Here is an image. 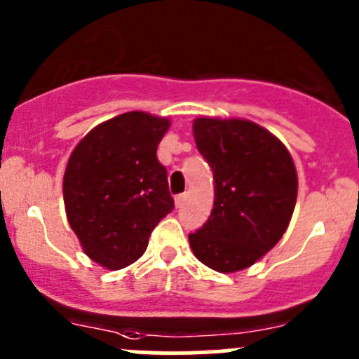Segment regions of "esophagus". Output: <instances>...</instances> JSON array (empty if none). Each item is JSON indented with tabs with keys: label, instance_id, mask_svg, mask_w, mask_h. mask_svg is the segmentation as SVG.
Masks as SVG:
<instances>
[{
	"label": "esophagus",
	"instance_id": "obj_1",
	"mask_svg": "<svg viewBox=\"0 0 359 359\" xmlns=\"http://www.w3.org/2000/svg\"><path fill=\"white\" fill-rule=\"evenodd\" d=\"M184 201H186V194H177V196H175V206H177V208H180V206H182L184 205Z\"/></svg>",
	"mask_w": 359,
	"mask_h": 359
}]
</instances>
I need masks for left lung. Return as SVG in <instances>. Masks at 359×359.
Returning a JSON list of instances; mask_svg holds the SVG:
<instances>
[{"mask_svg": "<svg viewBox=\"0 0 359 359\" xmlns=\"http://www.w3.org/2000/svg\"><path fill=\"white\" fill-rule=\"evenodd\" d=\"M198 151L215 179L208 220L189 234L210 269L234 273L255 264L287 231L297 201V172L287 147L245 119L198 118Z\"/></svg>", "mask_w": 359, "mask_h": 359, "instance_id": "1", "label": "left lung"}]
</instances>
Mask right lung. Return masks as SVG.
I'll return each mask as SVG.
<instances>
[{"mask_svg":"<svg viewBox=\"0 0 359 359\" xmlns=\"http://www.w3.org/2000/svg\"><path fill=\"white\" fill-rule=\"evenodd\" d=\"M168 126L165 118L125 112L95 126L69 158V224L86 255L107 269L140 259L154 227L175 206L156 156Z\"/></svg>","mask_w":359,"mask_h":359,"instance_id":"right-lung-1","label":"right lung"}]
</instances>
